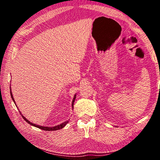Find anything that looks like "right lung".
Returning a JSON list of instances; mask_svg holds the SVG:
<instances>
[{"label":"right lung","mask_w":160,"mask_h":160,"mask_svg":"<svg viewBox=\"0 0 160 160\" xmlns=\"http://www.w3.org/2000/svg\"><path fill=\"white\" fill-rule=\"evenodd\" d=\"M10 88H11V87H10ZM10 95H11L12 99L13 100V102H15V99H13V96H12V94L11 90H10ZM75 97H76V95H75L74 98H73V99H72V109H73V104H74V102H75ZM15 105H16V104H15ZM20 114L22 115V113H20ZM22 118H23L24 119H25L26 122H28L29 124H30V125L33 126H34V127H37V128H40V129H42V130H44V131H57V130H60V129H61V128H63V127H64L65 126H66L68 123V121H65V122H63V123H62L61 124H60V125H58V126H53V127L41 126H38V125H36V124H34V123H31V122H29V121L28 120V119L25 118V116H23L22 115Z\"/></svg>","instance_id":"1"}]
</instances>
